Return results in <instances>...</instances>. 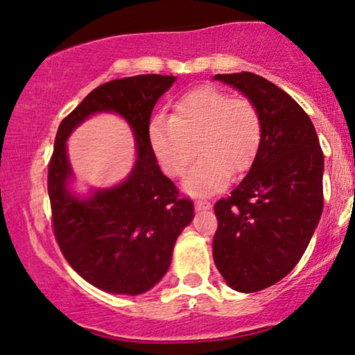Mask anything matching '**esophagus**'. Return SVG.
<instances>
[{
	"label": "esophagus",
	"mask_w": 355,
	"mask_h": 355,
	"mask_svg": "<svg viewBox=\"0 0 355 355\" xmlns=\"http://www.w3.org/2000/svg\"><path fill=\"white\" fill-rule=\"evenodd\" d=\"M196 208H197V210H210L211 203L207 202V200H197L196 202Z\"/></svg>",
	"instance_id": "esophagus-1"
}]
</instances>
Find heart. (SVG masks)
<instances>
[{
	"mask_svg": "<svg viewBox=\"0 0 355 355\" xmlns=\"http://www.w3.org/2000/svg\"><path fill=\"white\" fill-rule=\"evenodd\" d=\"M148 140L169 176H182L196 157L184 187L203 196L221 191L231 173L247 171L259 153L261 119L247 98H232L215 87H200L182 95L173 114L150 121Z\"/></svg>",
	"mask_w": 355,
	"mask_h": 355,
	"instance_id": "b5f03b06",
	"label": "heart"
}]
</instances>
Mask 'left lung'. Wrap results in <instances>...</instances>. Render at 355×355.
<instances>
[{
	"label": "left lung",
	"instance_id": "1",
	"mask_svg": "<svg viewBox=\"0 0 355 355\" xmlns=\"http://www.w3.org/2000/svg\"><path fill=\"white\" fill-rule=\"evenodd\" d=\"M257 106L259 153L231 196L215 205L213 260L232 289L257 293L291 273L323 211V152L297 101L263 77L216 74Z\"/></svg>",
	"mask_w": 355,
	"mask_h": 355
}]
</instances>
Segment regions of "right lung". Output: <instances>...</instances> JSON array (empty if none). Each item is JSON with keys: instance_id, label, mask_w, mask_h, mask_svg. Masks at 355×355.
Returning <instances> with one entry per match:
<instances>
[{"instance_id": "add662e5", "label": "right lung", "mask_w": 355, "mask_h": 355, "mask_svg": "<svg viewBox=\"0 0 355 355\" xmlns=\"http://www.w3.org/2000/svg\"><path fill=\"white\" fill-rule=\"evenodd\" d=\"M174 76L144 74L96 87L62 119L48 166V196L58 245L69 265L95 288L111 294L147 293L166 275L178 236L191 225L193 203L159 169L148 140L152 111ZM116 112L135 134L133 171L113 188L80 198L65 142L90 115Z\"/></svg>"}]
</instances>
